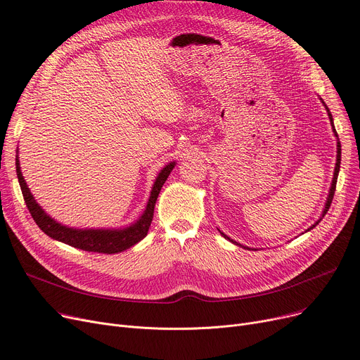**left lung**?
Segmentation results:
<instances>
[{
	"mask_svg": "<svg viewBox=\"0 0 360 360\" xmlns=\"http://www.w3.org/2000/svg\"><path fill=\"white\" fill-rule=\"evenodd\" d=\"M325 108H327V111H328V117H330V120H331V126H333V130H334V133H335V138H337V162H335V169H334V177H333V183H331V189H330V195H328V199H327V203H325V210H323V212H322V217L328 212V210H330V207H331V202H333V198H334V193H335V184H337V177H338V171H340V162H341V143H340V139H338V134H337V131H335V129H334V123H333V115H331V112H330V110H328V107L325 105ZM322 218H319L315 224L309 229V230H312L315 226H318V222L321 221ZM221 233V231H219ZM222 236H224L226 238H229L230 242H233L230 237H227L224 233H221ZM236 243V242H234ZM238 245V243H237ZM238 246H242V245H238ZM243 248V246H242Z\"/></svg>",
	"mask_w": 360,
	"mask_h": 360,
	"instance_id": "1",
	"label": "left lung"
}]
</instances>
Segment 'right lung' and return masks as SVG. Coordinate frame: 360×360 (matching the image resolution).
Returning a JSON list of instances; mask_svg holds the SVG:
<instances>
[{
    "label": "right lung",
    "instance_id": "1",
    "mask_svg": "<svg viewBox=\"0 0 360 360\" xmlns=\"http://www.w3.org/2000/svg\"><path fill=\"white\" fill-rule=\"evenodd\" d=\"M173 168H174V162H171L161 169V173L155 180V184L152 187L146 210L143 215L139 218V221L134 222L133 226L123 230H76V229H68L65 226L58 224L57 221L48 217L44 212V210H41L39 205L35 202L32 193L29 192V187L26 186V181L22 176L19 160L15 157L17 179H19V183H20V189L26 202V207L32 218L35 219L37 226L51 238H56V240L63 242L68 246H73L86 252L107 253V255L123 252L138 242H141L142 238L148 234V230L150 227V222L153 218V208H155L157 198L161 192V187L164 186L165 180L168 179Z\"/></svg>",
    "mask_w": 360,
    "mask_h": 360
}]
</instances>
